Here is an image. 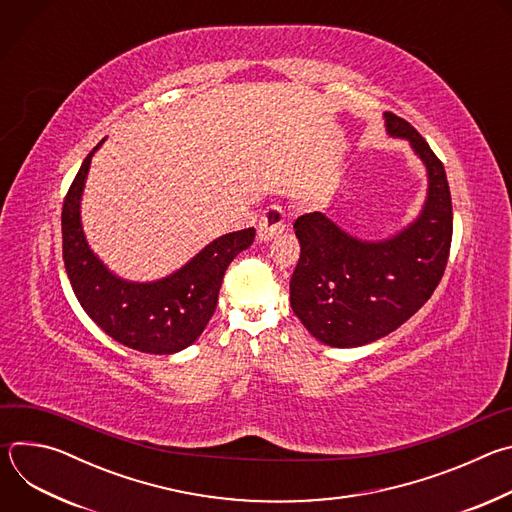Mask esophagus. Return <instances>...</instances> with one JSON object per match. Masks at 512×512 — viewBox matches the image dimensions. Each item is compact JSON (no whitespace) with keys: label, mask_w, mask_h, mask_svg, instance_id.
Here are the masks:
<instances>
[{"label":"esophagus","mask_w":512,"mask_h":512,"mask_svg":"<svg viewBox=\"0 0 512 512\" xmlns=\"http://www.w3.org/2000/svg\"><path fill=\"white\" fill-rule=\"evenodd\" d=\"M287 227V216L285 210L277 204H271L263 210L261 218H259V225H257V239L259 241H269L275 235L283 233Z\"/></svg>","instance_id":"34e87169"}]
</instances>
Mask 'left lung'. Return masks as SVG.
Here are the masks:
<instances>
[{
	"label": "left lung",
	"instance_id": "obj_1",
	"mask_svg": "<svg viewBox=\"0 0 512 512\" xmlns=\"http://www.w3.org/2000/svg\"><path fill=\"white\" fill-rule=\"evenodd\" d=\"M385 125L411 143L427 168V200L417 221L379 243L350 237L322 212L294 223L302 251L289 279L291 310L312 336L336 348L397 330L431 298L450 257L454 214L444 164L405 119L389 111Z\"/></svg>",
	"mask_w": 512,
	"mask_h": 512
}]
</instances>
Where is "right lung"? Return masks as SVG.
Returning <instances> with one entry per match:
<instances>
[{"label":"right lung","instance_id":"1","mask_svg":"<svg viewBox=\"0 0 512 512\" xmlns=\"http://www.w3.org/2000/svg\"><path fill=\"white\" fill-rule=\"evenodd\" d=\"M97 148L85 158L62 204V257L72 291L89 318L113 340L150 354L184 350L212 318L225 271L251 247L255 229L214 239L182 269L152 283L113 275L89 249L81 225V196Z\"/></svg>","mask_w":512,"mask_h":512}]
</instances>
